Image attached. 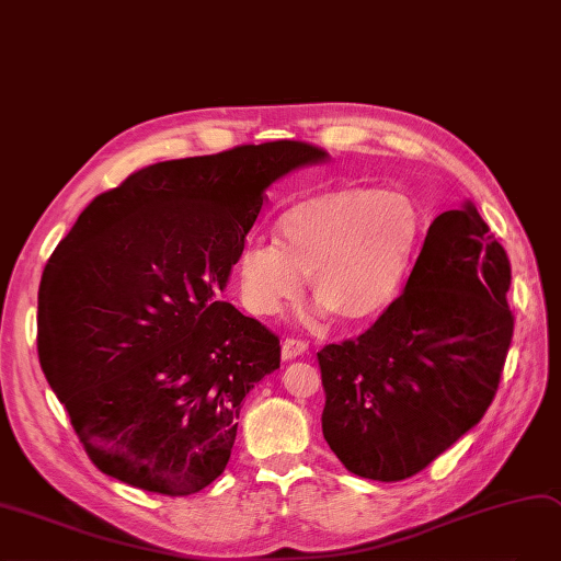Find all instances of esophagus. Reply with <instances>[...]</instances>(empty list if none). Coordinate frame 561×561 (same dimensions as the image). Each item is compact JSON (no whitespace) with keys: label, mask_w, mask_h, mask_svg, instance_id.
<instances>
[{"label":"esophagus","mask_w":561,"mask_h":561,"mask_svg":"<svg viewBox=\"0 0 561 561\" xmlns=\"http://www.w3.org/2000/svg\"><path fill=\"white\" fill-rule=\"evenodd\" d=\"M307 351V342L305 340H298V337H286L282 342V358L284 360H291V358H298L302 356Z\"/></svg>","instance_id":"34e87169"}]
</instances>
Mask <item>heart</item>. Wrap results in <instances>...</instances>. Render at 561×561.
<instances>
[{
	"label": "heart",
	"mask_w": 561,
	"mask_h": 561,
	"mask_svg": "<svg viewBox=\"0 0 561 561\" xmlns=\"http://www.w3.org/2000/svg\"><path fill=\"white\" fill-rule=\"evenodd\" d=\"M277 233L279 244L254 240L238 256V288L249 312L277 314L312 275L323 312L358 323L379 317L400 294L423 217L407 194L340 184L294 203L279 217Z\"/></svg>",
	"instance_id": "obj_1"
}]
</instances>
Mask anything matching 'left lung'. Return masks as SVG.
I'll use <instances>...</instances> for the list:
<instances>
[{"mask_svg": "<svg viewBox=\"0 0 561 561\" xmlns=\"http://www.w3.org/2000/svg\"><path fill=\"white\" fill-rule=\"evenodd\" d=\"M511 263L471 203L427 228L404 291L319 351L323 437L356 476L404 481L479 423L513 337Z\"/></svg>", "mask_w": 561, "mask_h": 561, "instance_id": "left-lung-1", "label": "left lung"}]
</instances>
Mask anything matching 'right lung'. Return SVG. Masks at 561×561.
Masks as SVG:
<instances>
[{
    "label": "right lung",
    "instance_id": "1",
    "mask_svg": "<svg viewBox=\"0 0 561 561\" xmlns=\"http://www.w3.org/2000/svg\"><path fill=\"white\" fill-rule=\"evenodd\" d=\"M302 140L159 161L99 194L38 286V360L94 467L145 492L210 485L279 337L219 291Z\"/></svg>",
    "mask_w": 561,
    "mask_h": 561
}]
</instances>
